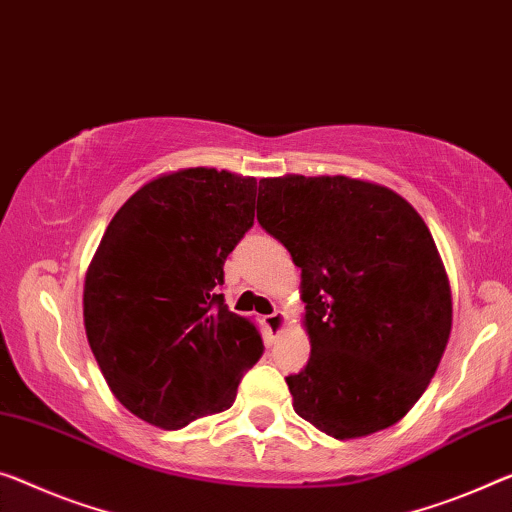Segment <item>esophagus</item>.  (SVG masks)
I'll list each match as a JSON object with an SVG mask.
<instances>
[{
  "instance_id": "obj_1",
  "label": "esophagus",
  "mask_w": 512,
  "mask_h": 512,
  "mask_svg": "<svg viewBox=\"0 0 512 512\" xmlns=\"http://www.w3.org/2000/svg\"><path fill=\"white\" fill-rule=\"evenodd\" d=\"M283 325H286V316L281 311H274L270 316H265V327L270 329V334H279Z\"/></svg>"
}]
</instances>
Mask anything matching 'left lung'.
Masks as SVG:
<instances>
[{
    "label": "left lung",
    "mask_w": 512,
    "mask_h": 512,
    "mask_svg": "<svg viewBox=\"0 0 512 512\" xmlns=\"http://www.w3.org/2000/svg\"><path fill=\"white\" fill-rule=\"evenodd\" d=\"M258 224L302 267L311 357L286 384L336 439L403 419L451 334V288L428 226L387 187L345 176L263 178Z\"/></svg>",
    "instance_id": "1"
}]
</instances>
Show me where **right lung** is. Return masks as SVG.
<instances>
[{
    "instance_id": "add662e5",
    "label": "right lung",
    "mask_w": 512,
    "mask_h": 512,
    "mask_svg": "<svg viewBox=\"0 0 512 512\" xmlns=\"http://www.w3.org/2000/svg\"><path fill=\"white\" fill-rule=\"evenodd\" d=\"M256 178L185 169L109 222L84 283L86 338L109 389L153 426L229 410L263 355L256 322L224 302V263L254 226Z\"/></svg>"
}]
</instances>
